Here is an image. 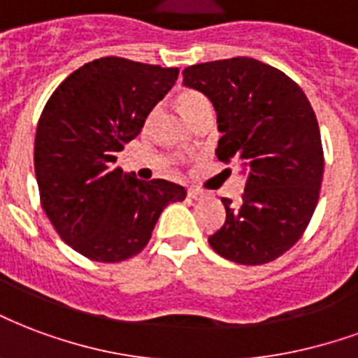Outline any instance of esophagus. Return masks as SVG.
<instances>
[{
    "instance_id": "1",
    "label": "esophagus",
    "mask_w": 358,
    "mask_h": 358,
    "mask_svg": "<svg viewBox=\"0 0 358 358\" xmlns=\"http://www.w3.org/2000/svg\"><path fill=\"white\" fill-rule=\"evenodd\" d=\"M203 195H205V193H203V189H199V187H189V189H187V197H189V199H199Z\"/></svg>"
}]
</instances>
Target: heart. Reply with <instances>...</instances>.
Returning a JSON list of instances; mask_svg holds the SVG:
<instances>
[{"label": "heart", "mask_w": 358, "mask_h": 358, "mask_svg": "<svg viewBox=\"0 0 358 358\" xmlns=\"http://www.w3.org/2000/svg\"><path fill=\"white\" fill-rule=\"evenodd\" d=\"M176 102H178L180 112L184 113L189 121H193L199 113L210 110V102L206 100L205 94L192 91V89H186V91L180 92L178 96H176Z\"/></svg>", "instance_id": "heart-1"}]
</instances>
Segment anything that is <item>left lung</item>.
I'll return each instance as SVG.
<instances>
[{
  "instance_id": "left-lung-1",
  "label": "left lung",
  "mask_w": 358,
  "mask_h": 358,
  "mask_svg": "<svg viewBox=\"0 0 358 358\" xmlns=\"http://www.w3.org/2000/svg\"><path fill=\"white\" fill-rule=\"evenodd\" d=\"M182 76L216 110L218 159L246 172L241 203L222 199L226 222L208 243L235 264L273 262L298 243L319 201L324 155L313 108L287 73L254 58L195 64Z\"/></svg>"
}]
</instances>
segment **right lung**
<instances>
[{
  "label": "right lung",
  "instance_id": "add662e5",
  "mask_svg": "<svg viewBox=\"0 0 358 358\" xmlns=\"http://www.w3.org/2000/svg\"><path fill=\"white\" fill-rule=\"evenodd\" d=\"M178 68L104 57L81 66L47 100L34 148L39 197L60 239L85 258L115 264L148 245L169 203L186 189L115 166Z\"/></svg>",
  "mask_w": 358,
  "mask_h": 358
}]
</instances>
